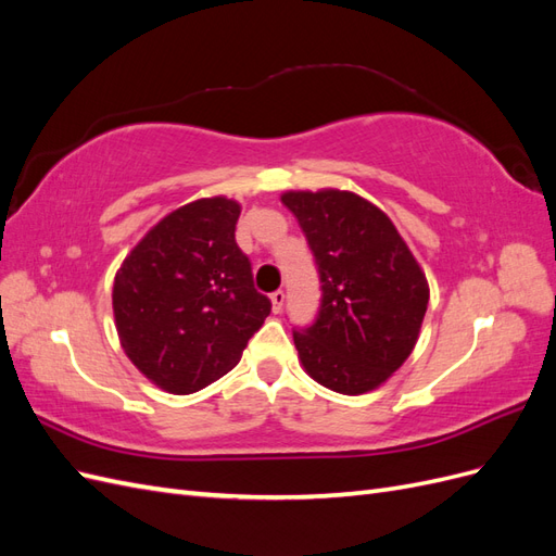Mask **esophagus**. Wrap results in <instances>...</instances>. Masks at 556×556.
Masks as SVG:
<instances>
[{
  "instance_id": "esophagus-1",
  "label": "esophagus",
  "mask_w": 556,
  "mask_h": 556,
  "mask_svg": "<svg viewBox=\"0 0 556 556\" xmlns=\"http://www.w3.org/2000/svg\"><path fill=\"white\" fill-rule=\"evenodd\" d=\"M271 306H274V313H280L282 306H285V292L278 290L271 294Z\"/></svg>"
}]
</instances>
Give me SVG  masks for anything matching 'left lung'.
Returning a JSON list of instances; mask_svg holds the SVG:
<instances>
[{
	"label": "left lung",
	"instance_id": "1",
	"mask_svg": "<svg viewBox=\"0 0 556 556\" xmlns=\"http://www.w3.org/2000/svg\"><path fill=\"white\" fill-rule=\"evenodd\" d=\"M280 201L304 229L323 282L315 325L294 331L301 366L331 392L378 390L419 339L429 304L422 266L390 215L355 192L288 190Z\"/></svg>",
	"mask_w": 556,
	"mask_h": 556
}]
</instances>
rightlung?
Returning a JSON list of instances; mask_svg holds the SVG:
<instances>
[{"label": "right lung", "instance_id": "add662e5", "mask_svg": "<svg viewBox=\"0 0 556 556\" xmlns=\"http://www.w3.org/2000/svg\"><path fill=\"white\" fill-rule=\"evenodd\" d=\"M239 215L237 199H194L150 227L117 268V339L164 392L192 394L223 378L271 313L233 241Z\"/></svg>", "mask_w": 556, "mask_h": 556}]
</instances>
